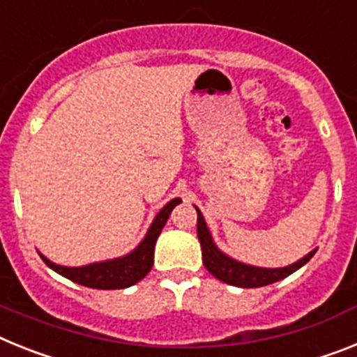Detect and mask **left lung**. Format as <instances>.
<instances>
[{"instance_id":"left-lung-1","label":"left lung","mask_w":357,"mask_h":357,"mask_svg":"<svg viewBox=\"0 0 357 357\" xmlns=\"http://www.w3.org/2000/svg\"><path fill=\"white\" fill-rule=\"evenodd\" d=\"M197 212V237H199L201 250H203V264L204 268L212 273L213 277L219 278L225 284H230V286L237 287H262L273 284V282H278L282 278L289 277L291 273H294L296 269L302 268L303 264H307L309 260L312 259V255L316 253V250H312L311 253L303 257V259L296 260L294 264L286 266V268H257V266L244 264V262H238V260L231 259L226 253H222L219 248L213 243L210 230L206 228V222H204L203 213L199 212V208L196 206Z\"/></svg>"}]
</instances>
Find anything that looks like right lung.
<instances>
[{
	"label": "right lung",
	"mask_w": 357,
	"mask_h": 357,
	"mask_svg": "<svg viewBox=\"0 0 357 357\" xmlns=\"http://www.w3.org/2000/svg\"><path fill=\"white\" fill-rule=\"evenodd\" d=\"M179 203H181L179 197L169 201L158 212V215L154 217L153 225H151V228L145 234L144 241L131 253L119 257V259L95 262V264L80 266V268H68V266L55 264V262L48 260L41 253L39 255H41V259L45 260V264L48 268H52L55 273L63 275V277L70 278L71 282L80 284V286L93 287V289H123V287L135 286L136 282H140L153 268L154 246H156L158 237H160L170 212Z\"/></svg>",
	"instance_id": "add662e5"
}]
</instances>
